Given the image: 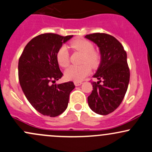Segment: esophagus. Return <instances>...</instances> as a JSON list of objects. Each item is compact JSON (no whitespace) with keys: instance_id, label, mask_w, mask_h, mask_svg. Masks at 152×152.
Listing matches in <instances>:
<instances>
[{"instance_id":"34e87169","label":"esophagus","mask_w":152,"mask_h":152,"mask_svg":"<svg viewBox=\"0 0 152 152\" xmlns=\"http://www.w3.org/2000/svg\"><path fill=\"white\" fill-rule=\"evenodd\" d=\"M81 84H82V82H81V81H74V84H75V86H76V87H78V86H80Z\"/></svg>"}]
</instances>
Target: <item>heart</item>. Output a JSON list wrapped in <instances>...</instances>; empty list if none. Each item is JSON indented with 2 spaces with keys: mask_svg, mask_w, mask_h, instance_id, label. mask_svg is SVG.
Returning a JSON list of instances; mask_svg holds the SVG:
<instances>
[{
  "mask_svg": "<svg viewBox=\"0 0 152 152\" xmlns=\"http://www.w3.org/2000/svg\"><path fill=\"white\" fill-rule=\"evenodd\" d=\"M73 49L84 54L83 63H87L91 66H97L100 62V55L94 51V46L92 42L83 38H77L72 41L70 44ZM57 63L63 68H66L69 65V53L68 48L62 46L57 52ZM90 73V68L87 64L76 66L72 65L65 72V76L68 80L74 81H82Z\"/></svg>",
  "mask_w": 152,
  "mask_h": 152,
  "instance_id": "heart-1",
  "label": "heart"
}]
</instances>
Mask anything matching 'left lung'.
I'll use <instances>...</instances> for the list:
<instances>
[{"instance_id":"obj_1","label":"left lung","mask_w":152,"mask_h":152,"mask_svg":"<svg viewBox=\"0 0 152 152\" xmlns=\"http://www.w3.org/2000/svg\"><path fill=\"white\" fill-rule=\"evenodd\" d=\"M85 38L96 44L100 53V65L93 75L98 81L92 82L88 105L96 114L107 115L119 107L127 90L130 70L127 53L121 43L111 35L97 33Z\"/></svg>"}]
</instances>
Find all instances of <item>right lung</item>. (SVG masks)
I'll return each mask as SVG.
<instances>
[{
	"label": "right lung",
	"instance_id": "right-lung-1",
	"mask_svg": "<svg viewBox=\"0 0 152 152\" xmlns=\"http://www.w3.org/2000/svg\"><path fill=\"white\" fill-rule=\"evenodd\" d=\"M73 36L44 33L28 42L20 57L18 75L20 86L32 106L44 116L55 117L68 107L72 81L55 83L63 76L57 63V52Z\"/></svg>",
	"mask_w": 152,
	"mask_h": 152
}]
</instances>
